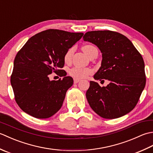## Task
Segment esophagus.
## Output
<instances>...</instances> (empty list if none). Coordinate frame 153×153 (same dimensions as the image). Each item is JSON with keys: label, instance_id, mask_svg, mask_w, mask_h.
<instances>
[{"label": "esophagus", "instance_id": "1", "mask_svg": "<svg viewBox=\"0 0 153 153\" xmlns=\"http://www.w3.org/2000/svg\"><path fill=\"white\" fill-rule=\"evenodd\" d=\"M79 82H80V80L78 79H74V83H77Z\"/></svg>", "mask_w": 153, "mask_h": 153}]
</instances>
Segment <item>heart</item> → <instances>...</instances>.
<instances>
[{
  "instance_id": "b5f03b06",
  "label": "heart",
  "mask_w": 153,
  "mask_h": 153,
  "mask_svg": "<svg viewBox=\"0 0 153 153\" xmlns=\"http://www.w3.org/2000/svg\"><path fill=\"white\" fill-rule=\"evenodd\" d=\"M95 47L92 46V45H85V46L83 47V51H84L87 55H89L91 51L92 48H93ZM74 53V48L71 47L69 48L67 51L64 55V62L66 63H70L71 60V58ZM93 71L91 69H90L89 68H82V67H78V66H75L68 71L70 76L74 77V79H82L86 78L87 76H89L90 74H91Z\"/></svg>"
}]
</instances>
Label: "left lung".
<instances>
[{
    "label": "left lung",
    "mask_w": 153,
    "mask_h": 153,
    "mask_svg": "<svg viewBox=\"0 0 153 153\" xmlns=\"http://www.w3.org/2000/svg\"><path fill=\"white\" fill-rule=\"evenodd\" d=\"M99 48L101 66L96 80L108 79L101 87L91 81L86 98L93 111L106 119L118 118L131 112L143 91L146 77L141 54L124 35L109 30L88 31L83 37Z\"/></svg>",
    "instance_id": "left-lung-1"
}]
</instances>
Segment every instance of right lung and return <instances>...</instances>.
Wrapping results in <instances>:
<instances>
[{
  "label": "right lung",
  "instance_id": "1",
  "mask_svg": "<svg viewBox=\"0 0 153 153\" xmlns=\"http://www.w3.org/2000/svg\"><path fill=\"white\" fill-rule=\"evenodd\" d=\"M83 35L59 30H47L29 39L16 54L10 82L15 100L23 111L36 118H50L62 106L74 80L60 70L64 55ZM54 71L64 76L49 79Z\"/></svg>",
  "mask_w": 153,
  "mask_h": 153
}]
</instances>
